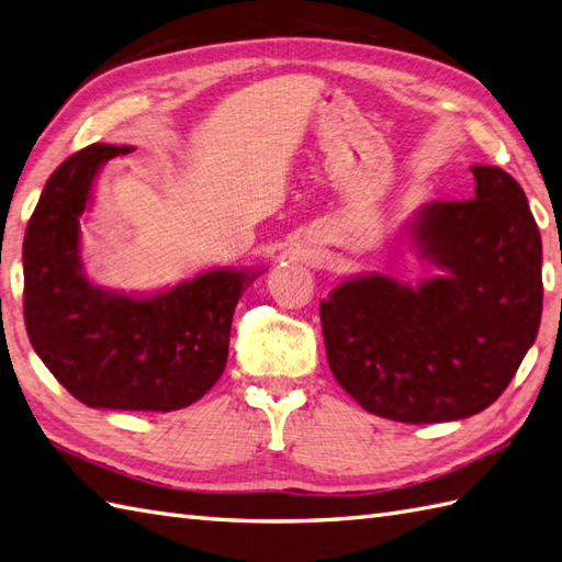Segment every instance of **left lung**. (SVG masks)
<instances>
[{"label":"left lung","instance_id":"8db88e82","mask_svg":"<svg viewBox=\"0 0 562 562\" xmlns=\"http://www.w3.org/2000/svg\"><path fill=\"white\" fill-rule=\"evenodd\" d=\"M476 192L432 202L414 243L442 277L418 285L370 273L322 301L336 382L366 411L445 423L505 392L541 324V235L527 194L503 168L473 166Z\"/></svg>","mask_w":562,"mask_h":562}]
</instances>
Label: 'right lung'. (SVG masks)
Returning <instances> with one entry per match:
<instances>
[{
    "label": "right lung",
    "mask_w": 562,
    "mask_h": 562,
    "mask_svg": "<svg viewBox=\"0 0 562 562\" xmlns=\"http://www.w3.org/2000/svg\"><path fill=\"white\" fill-rule=\"evenodd\" d=\"M130 151L91 144L45 182L23 238V319L35 353L81 404L168 414L223 375L235 305L257 273L209 271L148 297L86 279L79 218L101 166Z\"/></svg>",
    "instance_id": "right-lung-1"
}]
</instances>
